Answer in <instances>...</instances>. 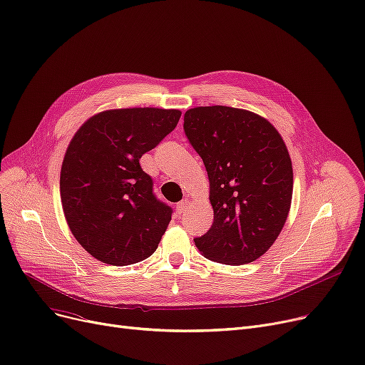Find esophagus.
I'll list each match as a JSON object with an SVG mask.
<instances>
[{"mask_svg":"<svg viewBox=\"0 0 365 365\" xmlns=\"http://www.w3.org/2000/svg\"><path fill=\"white\" fill-rule=\"evenodd\" d=\"M186 209H187V200H183V201L178 202V205H176V212H178L179 215L185 213V212H186Z\"/></svg>","mask_w":365,"mask_h":365,"instance_id":"1","label":"esophagus"}]
</instances>
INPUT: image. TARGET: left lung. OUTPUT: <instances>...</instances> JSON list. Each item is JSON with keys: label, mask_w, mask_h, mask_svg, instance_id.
Returning <instances> with one entry per match:
<instances>
[{"label": "left lung", "mask_w": 365, "mask_h": 365, "mask_svg": "<svg viewBox=\"0 0 365 365\" xmlns=\"http://www.w3.org/2000/svg\"><path fill=\"white\" fill-rule=\"evenodd\" d=\"M183 130L207 170L213 205L212 228L195 246L216 262H253L273 246L291 209L287 145L267 119L227 106L189 108Z\"/></svg>", "instance_id": "obj_1"}]
</instances>
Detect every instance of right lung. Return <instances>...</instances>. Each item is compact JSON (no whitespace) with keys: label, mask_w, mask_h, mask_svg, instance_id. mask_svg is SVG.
Here are the masks:
<instances>
[{"label":"right lung","mask_w":365,"mask_h":365,"mask_svg":"<svg viewBox=\"0 0 365 365\" xmlns=\"http://www.w3.org/2000/svg\"><path fill=\"white\" fill-rule=\"evenodd\" d=\"M180 110H106L88 119L67 148L61 168V202L82 247L110 265L149 258L161 242L171 207L153 194L140 158L161 143Z\"/></svg>","instance_id":"obj_1"}]
</instances>
